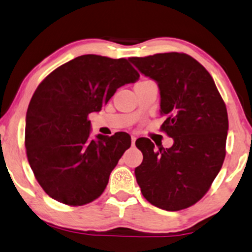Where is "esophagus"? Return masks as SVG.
Here are the masks:
<instances>
[{
	"instance_id": "obj_1",
	"label": "esophagus",
	"mask_w": 252,
	"mask_h": 252,
	"mask_svg": "<svg viewBox=\"0 0 252 252\" xmlns=\"http://www.w3.org/2000/svg\"><path fill=\"white\" fill-rule=\"evenodd\" d=\"M136 137L135 136H131V145L135 146V143H136Z\"/></svg>"
}]
</instances>
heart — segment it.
Segmentation results:
<instances>
[{
    "label": "heart",
    "instance_id": "b5f03b06",
    "mask_svg": "<svg viewBox=\"0 0 252 252\" xmlns=\"http://www.w3.org/2000/svg\"><path fill=\"white\" fill-rule=\"evenodd\" d=\"M143 82H146V80H142V82H139V83H143ZM137 84H138V83H137Z\"/></svg>",
    "mask_w": 252,
    "mask_h": 252
}]
</instances>
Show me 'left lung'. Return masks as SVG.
<instances>
[{"mask_svg": "<svg viewBox=\"0 0 252 252\" xmlns=\"http://www.w3.org/2000/svg\"><path fill=\"white\" fill-rule=\"evenodd\" d=\"M160 89V130L174 139L169 149L149 138L136 140L143 162L135 169L147 202L166 211L192 206L205 196L226 157L228 115L209 71L184 53L130 58Z\"/></svg>", "mask_w": 252, "mask_h": 252, "instance_id": "left-lung-1", "label": "left lung"}]
</instances>
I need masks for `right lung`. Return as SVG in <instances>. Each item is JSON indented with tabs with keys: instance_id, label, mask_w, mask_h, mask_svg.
Masks as SVG:
<instances>
[{
	"instance_id": "add662e5",
	"label": "right lung",
	"mask_w": 252,
	"mask_h": 252,
	"mask_svg": "<svg viewBox=\"0 0 252 252\" xmlns=\"http://www.w3.org/2000/svg\"><path fill=\"white\" fill-rule=\"evenodd\" d=\"M138 78L126 59L89 54L56 68L39 84L26 114L25 147L49 197L82 206L101 196L131 138L116 132L92 139L89 114L101 110L119 87Z\"/></svg>"
}]
</instances>
